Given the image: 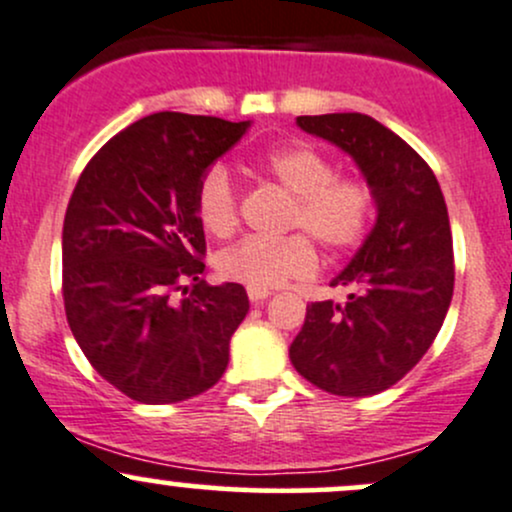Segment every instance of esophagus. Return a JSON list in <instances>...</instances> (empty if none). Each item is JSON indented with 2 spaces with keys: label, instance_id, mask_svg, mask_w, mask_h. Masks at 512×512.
<instances>
[{
  "label": "esophagus",
  "instance_id": "34e87169",
  "mask_svg": "<svg viewBox=\"0 0 512 512\" xmlns=\"http://www.w3.org/2000/svg\"><path fill=\"white\" fill-rule=\"evenodd\" d=\"M247 299L252 303H262L265 299H269V291L265 289H247Z\"/></svg>",
  "mask_w": 512,
  "mask_h": 512
}]
</instances>
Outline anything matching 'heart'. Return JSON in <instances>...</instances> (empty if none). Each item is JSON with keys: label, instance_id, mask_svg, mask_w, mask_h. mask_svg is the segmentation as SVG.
<instances>
[{"label": "heart", "instance_id": "b5f03b06", "mask_svg": "<svg viewBox=\"0 0 512 512\" xmlns=\"http://www.w3.org/2000/svg\"><path fill=\"white\" fill-rule=\"evenodd\" d=\"M262 170L272 174L294 204L286 228L303 230L323 250L340 255L369 233L374 218V189L369 182L335 174L333 162L306 143L284 145L262 155ZM196 211L209 233L230 235L240 221V189L226 165H211L196 189ZM216 269L228 282L247 289H274L291 279H308L318 269L316 247L302 233L284 238L247 235L218 252Z\"/></svg>", "mask_w": 512, "mask_h": 512}]
</instances>
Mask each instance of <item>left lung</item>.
<instances>
[{"mask_svg": "<svg viewBox=\"0 0 512 512\" xmlns=\"http://www.w3.org/2000/svg\"><path fill=\"white\" fill-rule=\"evenodd\" d=\"M296 123L355 157L379 216L333 279L350 291L347 301L311 303L289 357L318 389L374 396L411 372L447 316L454 252L445 196L428 162L372 116H299Z\"/></svg>", "mask_w": 512, "mask_h": 512, "instance_id": "obj_1", "label": "left lung"}]
</instances>
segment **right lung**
Segmentation results:
<instances>
[{"label": "right lung", "instance_id": "1", "mask_svg": "<svg viewBox=\"0 0 512 512\" xmlns=\"http://www.w3.org/2000/svg\"><path fill=\"white\" fill-rule=\"evenodd\" d=\"M245 131L247 121L160 111L101 145L77 179L63 226L65 316L89 364L133 401H184L226 372L250 301L240 284L201 279L196 189Z\"/></svg>", "mask_w": 512, "mask_h": 512}]
</instances>
